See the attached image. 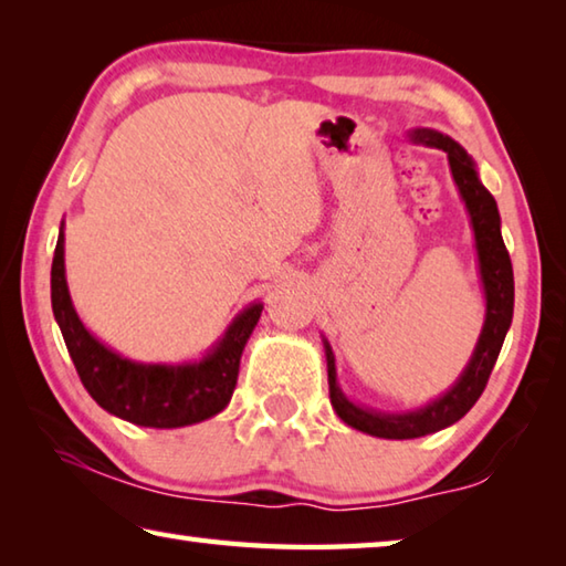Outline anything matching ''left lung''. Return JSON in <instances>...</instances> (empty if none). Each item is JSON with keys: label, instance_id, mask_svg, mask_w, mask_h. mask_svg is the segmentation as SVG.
<instances>
[{"label": "left lung", "instance_id": "1", "mask_svg": "<svg viewBox=\"0 0 566 566\" xmlns=\"http://www.w3.org/2000/svg\"><path fill=\"white\" fill-rule=\"evenodd\" d=\"M417 142H424L429 147H437L447 151L449 167H452V177L459 187L464 205L469 209L476 239V254H479V272H482L484 292H486V322L482 329V337L474 349V357L459 377L457 385L447 391L442 399L429 405L419 411H407V415H379V411H367L361 407H354L352 401L342 395L337 387V369H334V354L329 344H324L327 352V375H329V399L332 407L337 409L342 421L349 427L367 432L371 437L381 439H415L439 432L454 421L462 419L469 409L476 405L482 391L490 381L494 369V361L500 357V349L506 337V329L512 324L514 312V274H512V260L506 252L504 239L500 232V212H496V202L490 191L484 189L474 171V161L467 151L452 142L444 134L432 129L415 132Z\"/></svg>", "mask_w": 566, "mask_h": 566}]
</instances>
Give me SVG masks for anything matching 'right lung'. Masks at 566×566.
<instances>
[{
	"instance_id": "1",
	"label": "right lung",
	"mask_w": 566,
	"mask_h": 566,
	"mask_svg": "<svg viewBox=\"0 0 566 566\" xmlns=\"http://www.w3.org/2000/svg\"><path fill=\"white\" fill-rule=\"evenodd\" d=\"M52 310L84 389L109 415L139 427L175 429L197 424L222 411L237 387L239 357L262 314L252 304L232 322L205 361L187 367L137 364L109 352L76 317L64 280V232L52 260Z\"/></svg>"
}]
</instances>
